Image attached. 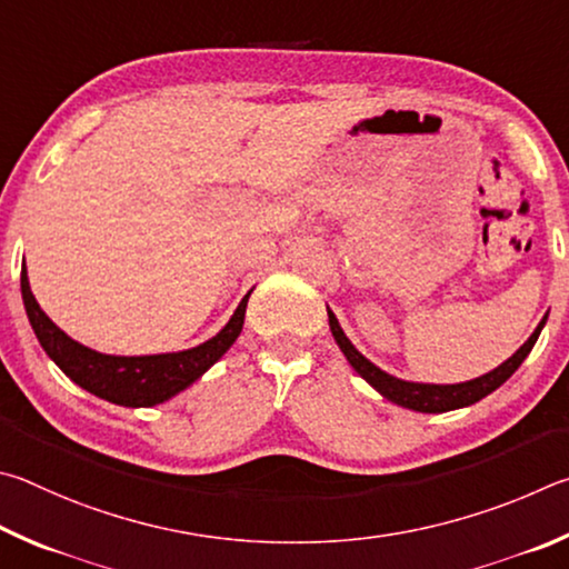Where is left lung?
I'll list each match as a JSON object with an SVG mask.
<instances>
[{
  "instance_id": "1",
  "label": "left lung",
  "mask_w": 569,
  "mask_h": 569,
  "mask_svg": "<svg viewBox=\"0 0 569 569\" xmlns=\"http://www.w3.org/2000/svg\"><path fill=\"white\" fill-rule=\"evenodd\" d=\"M327 317H330V330H332L335 342L340 345L347 362L355 367V372L360 375L365 382H370L375 390L385 397V400L407 407V410L427 412V415L460 410V407H470L475 402H480L482 397L495 392L497 387L510 380L517 367L525 362V357L532 352L537 337H540L542 327L547 322V315H545L542 322L535 327V332L527 337V342L520 347V350H517L510 360H505L500 367H495L492 372L475 377V380H467V382H457V385H430V382H407V380H400V377L387 375L385 370H380V367L367 360V357L357 350L350 340H347V335L342 332V327L337 322V317L330 307H327Z\"/></svg>"
}]
</instances>
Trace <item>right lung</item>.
<instances>
[{
    "label": "right lung",
    "mask_w": 569,
    "mask_h": 569,
    "mask_svg": "<svg viewBox=\"0 0 569 569\" xmlns=\"http://www.w3.org/2000/svg\"><path fill=\"white\" fill-rule=\"evenodd\" d=\"M22 300L39 345L69 380L112 405L154 407L187 390L234 345L242 332L249 295H244L234 315L212 340L197 345L192 350L139 357L102 355L59 330L29 290L27 264H22Z\"/></svg>",
    "instance_id": "add662e5"
}]
</instances>
